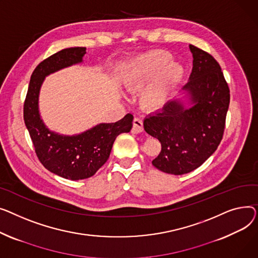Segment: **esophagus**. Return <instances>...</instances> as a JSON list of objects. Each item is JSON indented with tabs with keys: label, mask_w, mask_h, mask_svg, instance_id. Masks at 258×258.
I'll list each match as a JSON object with an SVG mask.
<instances>
[{
	"label": "esophagus",
	"mask_w": 258,
	"mask_h": 258,
	"mask_svg": "<svg viewBox=\"0 0 258 258\" xmlns=\"http://www.w3.org/2000/svg\"><path fill=\"white\" fill-rule=\"evenodd\" d=\"M144 131V123L143 119L141 117L135 116L133 118V127H132V132L134 133H141Z\"/></svg>",
	"instance_id": "esophagus-1"
}]
</instances>
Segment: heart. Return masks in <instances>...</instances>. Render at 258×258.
Instances as JSON below:
<instances>
[{"label":"heart","instance_id":"1","mask_svg":"<svg viewBox=\"0 0 258 258\" xmlns=\"http://www.w3.org/2000/svg\"><path fill=\"white\" fill-rule=\"evenodd\" d=\"M166 51L153 50L135 56L123 70V81L128 89L141 88L142 105L149 109L161 108L173 97L184 76V69Z\"/></svg>","mask_w":258,"mask_h":258}]
</instances>
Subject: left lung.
I'll list each match as a JSON object with an SVG mask.
<instances>
[{
    "instance_id": "8db88e82",
    "label": "left lung",
    "mask_w": 258,
    "mask_h": 258,
    "mask_svg": "<svg viewBox=\"0 0 258 258\" xmlns=\"http://www.w3.org/2000/svg\"><path fill=\"white\" fill-rule=\"evenodd\" d=\"M192 70L184 85L192 106L178 100L144 119L148 134L161 144L152 164L161 172L182 175L196 170L220 145L230 102V90L221 67L209 53L189 44Z\"/></svg>"
}]
</instances>
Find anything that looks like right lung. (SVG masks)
<instances>
[{"label": "right lung", "mask_w": 258, "mask_h": 258, "mask_svg": "<svg viewBox=\"0 0 258 258\" xmlns=\"http://www.w3.org/2000/svg\"><path fill=\"white\" fill-rule=\"evenodd\" d=\"M86 48L59 51L35 68L30 79L24 103V120L35 153L45 169L70 180L92 177L109 158L116 136L129 132L133 115L126 114L115 123L99 124L81 134L64 136L44 126L38 111V95L45 76L82 62Z\"/></svg>", "instance_id": "1"}]
</instances>
